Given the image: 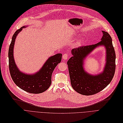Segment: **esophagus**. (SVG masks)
Returning a JSON list of instances; mask_svg holds the SVG:
<instances>
[{"label": "esophagus", "mask_w": 123, "mask_h": 123, "mask_svg": "<svg viewBox=\"0 0 123 123\" xmlns=\"http://www.w3.org/2000/svg\"><path fill=\"white\" fill-rule=\"evenodd\" d=\"M68 54H66V53H64V54L63 55V56H62V59H63V60H67V58H68Z\"/></svg>", "instance_id": "1"}]
</instances>
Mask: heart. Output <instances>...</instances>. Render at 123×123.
I'll use <instances>...</instances> for the list:
<instances>
[{"mask_svg": "<svg viewBox=\"0 0 123 123\" xmlns=\"http://www.w3.org/2000/svg\"><path fill=\"white\" fill-rule=\"evenodd\" d=\"M82 42V40H80V42H79V43H81Z\"/></svg>", "mask_w": 123, "mask_h": 123, "instance_id": "1", "label": "heart"}]
</instances>
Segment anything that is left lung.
<instances>
[{
  "label": "left lung",
  "mask_w": 123,
  "mask_h": 123,
  "mask_svg": "<svg viewBox=\"0 0 123 123\" xmlns=\"http://www.w3.org/2000/svg\"><path fill=\"white\" fill-rule=\"evenodd\" d=\"M101 41L95 44L81 46L71 51L73 56L67 61L71 84L78 93L85 95L96 94L105 88L112 80L115 71V53L110 34L104 31ZM104 45L106 49V63L102 73L92 75L83 68L85 58L96 47Z\"/></svg>",
  "instance_id": "1"
}]
</instances>
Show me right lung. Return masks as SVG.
Returning <instances> with one entry per match:
<instances>
[{"mask_svg":"<svg viewBox=\"0 0 123 123\" xmlns=\"http://www.w3.org/2000/svg\"><path fill=\"white\" fill-rule=\"evenodd\" d=\"M25 28L26 27L23 26L17 30L12 37L8 53L10 73L12 80L18 87L30 93H40L50 87L52 73L56 66L61 62L62 54L58 53L49 58L42 68L34 74L28 75L20 72L14 62L13 47L17 35Z\"/></svg>","mask_w":123,"mask_h":123,"instance_id":"1","label":"right lung"}]
</instances>
